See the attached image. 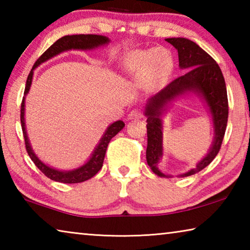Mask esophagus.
Returning <instances> with one entry per match:
<instances>
[{"instance_id":"esophagus-1","label":"esophagus","mask_w":250,"mask_h":250,"mask_svg":"<svg viewBox=\"0 0 250 250\" xmlns=\"http://www.w3.org/2000/svg\"><path fill=\"white\" fill-rule=\"evenodd\" d=\"M143 117V112L140 109H133L131 110L128 115V119L129 120H134V119H141Z\"/></svg>"}]
</instances>
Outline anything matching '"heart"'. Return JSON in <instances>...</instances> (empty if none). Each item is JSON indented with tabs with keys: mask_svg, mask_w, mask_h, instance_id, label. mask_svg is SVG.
I'll use <instances>...</instances> for the list:
<instances>
[{
	"mask_svg": "<svg viewBox=\"0 0 250 250\" xmlns=\"http://www.w3.org/2000/svg\"><path fill=\"white\" fill-rule=\"evenodd\" d=\"M126 71L137 75L146 87H155L163 82L170 70L167 54L162 49L153 48L131 54L125 62Z\"/></svg>",
	"mask_w": 250,
	"mask_h": 250,
	"instance_id": "b5f03b06",
	"label": "heart"
}]
</instances>
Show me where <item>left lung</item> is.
<instances>
[{"label":"left lung","mask_w":250,"mask_h":250,"mask_svg":"<svg viewBox=\"0 0 250 250\" xmlns=\"http://www.w3.org/2000/svg\"><path fill=\"white\" fill-rule=\"evenodd\" d=\"M166 41L177 49L180 68L188 71L147 100L145 112L147 118L146 162L156 175L167 176L158 168L159 161L163 155V125L161 116L166 111L167 104L176 97L185 92H194L202 97L208 105L215 137L208 153L197 163L196 167L181 175L189 176L208 166L221 149L228 119L226 83L217 62L196 43L183 37Z\"/></svg>","instance_id":"obj_1"}]
</instances>
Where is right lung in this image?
<instances>
[{"instance_id": "1", "label": "right lung", "mask_w": 250, "mask_h": 250, "mask_svg": "<svg viewBox=\"0 0 250 250\" xmlns=\"http://www.w3.org/2000/svg\"><path fill=\"white\" fill-rule=\"evenodd\" d=\"M109 43V39L103 35H94V34H79V35H66L58 41L55 42V43L50 46L48 49L45 50V53L37 59L34 64L33 68L29 73L27 80H26V87H25L24 90V97L22 100V104H21V125H22V130H23V135H24V141H25V147H26V151L29 155V158L35 163V166L40 168V170L44 173V174L49 177L50 180L61 182V183H67V184H74V183H82L87 180L91 179L92 176H95L97 173L100 171V168L103 167L105 151H107L108 145L111 139L115 137V135L124 129L125 124L124 121H116L113 124L110 125L105 132L104 133L103 138L99 142V145L92 153L91 158L87 161L86 163L83 164L78 168L73 171H59L55 170V168L46 166L42 161L37 158L32 150L31 143H29L27 133H26V128H25V119H24V107H25V96L28 94L29 88H31L32 84V79H33V70L36 68L37 66H40L42 62L48 61L56 55L61 54L62 52H66V50L70 49H80V50H87V49H94L96 47H99V46H103Z\"/></svg>"}]
</instances>
